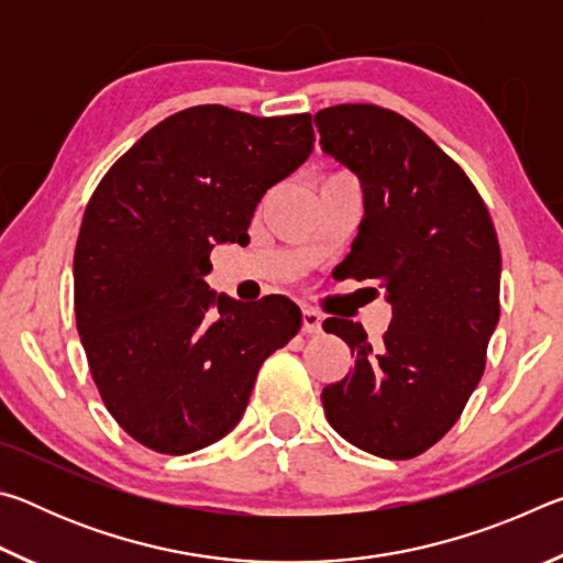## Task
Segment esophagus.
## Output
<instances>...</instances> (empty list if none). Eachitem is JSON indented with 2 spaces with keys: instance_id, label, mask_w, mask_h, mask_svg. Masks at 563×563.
Listing matches in <instances>:
<instances>
[{
  "instance_id": "esophagus-1",
  "label": "esophagus",
  "mask_w": 563,
  "mask_h": 563,
  "mask_svg": "<svg viewBox=\"0 0 563 563\" xmlns=\"http://www.w3.org/2000/svg\"><path fill=\"white\" fill-rule=\"evenodd\" d=\"M322 330V318L320 312L305 308L302 310V332H308V335H316V332Z\"/></svg>"
}]
</instances>
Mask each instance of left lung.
Listing matches in <instances>:
<instances>
[{
	"mask_svg": "<svg viewBox=\"0 0 563 563\" xmlns=\"http://www.w3.org/2000/svg\"><path fill=\"white\" fill-rule=\"evenodd\" d=\"M316 126L365 196L340 278L377 280L393 305L377 345L360 322H322L355 355L322 389V407L350 444L412 460L452 430L487 365L499 322L497 231L464 170L399 113L340 103L318 111Z\"/></svg>",
	"mask_w": 563,
	"mask_h": 563,
	"instance_id": "1",
	"label": "left lung"
}]
</instances>
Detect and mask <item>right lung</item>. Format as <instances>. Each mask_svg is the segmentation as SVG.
I'll use <instances>...</instances> for the list:
<instances>
[{
  "mask_svg": "<svg viewBox=\"0 0 563 563\" xmlns=\"http://www.w3.org/2000/svg\"><path fill=\"white\" fill-rule=\"evenodd\" d=\"M312 117L218 103L144 133L93 190L74 251V312L111 417L161 454L241 422L258 369L300 330L283 295L238 302L206 285L218 243H245L265 190L312 151Z\"/></svg>",
  "mask_w": 563,
  "mask_h": 563,
  "instance_id": "1",
  "label": "right lung"
}]
</instances>
